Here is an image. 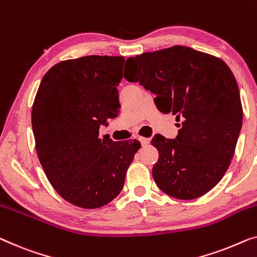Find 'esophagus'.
Returning <instances> with one entry per match:
<instances>
[{
	"instance_id": "esophagus-1",
	"label": "esophagus",
	"mask_w": 257,
	"mask_h": 257,
	"mask_svg": "<svg viewBox=\"0 0 257 257\" xmlns=\"http://www.w3.org/2000/svg\"><path fill=\"white\" fill-rule=\"evenodd\" d=\"M139 140H140V143H141V145H143V146H146V145L150 144V139H148V138L140 137Z\"/></svg>"
}]
</instances>
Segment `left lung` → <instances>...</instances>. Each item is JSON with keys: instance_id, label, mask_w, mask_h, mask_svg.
Wrapping results in <instances>:
<instances>
[{"instance_id": "obj_1", "label": "left lung", "mask_w": 257, "mask_h": 257, "mask_svg": "<svg viewBox=\"0 0 257 257\" xmlns=\"http://www.w3.org/2000/svg\"><path fill=\"white\" fill-rule=\"evenodd\" d=\"M124 76L156 95L162 113L176 116V139L156 135L158 187L177 199H195L217 185L232 161L242 126L239 87L229 67L214 55L172 46L128 58Z\"/></svg>"}]
</instances>
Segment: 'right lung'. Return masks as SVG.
Returning a JSON list of instances; mask_svg holds the SVG:
<instances>
[{
  "instance_id": "1",
  "label": "right lung",
  "mask_w": 257,
  "mask_h": 257,
  "mask_svg": "<svg viewBox=\"0 0 257 257\" xmlns=\"http://www.w3.org/2000/svg\"><path fill=\"white\" fill-rule=\"evenodd\" d=\"M124 57L88 55L54 65L32 105L36 151L52 187L73 205L97 209L121 191L141 147L137 139L98 137L99 126L120 112L117 85Z\"/></svg>"
}]
</instances>
